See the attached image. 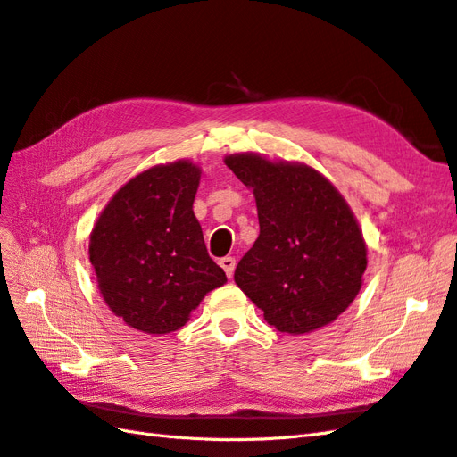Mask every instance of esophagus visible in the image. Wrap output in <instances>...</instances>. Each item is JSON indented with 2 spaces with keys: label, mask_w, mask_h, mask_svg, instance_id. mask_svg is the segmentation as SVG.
<instances>
[{
  "label": "esophagus",
  "mask_w": 457,
  "mask_h": 457,
  "mask_svg": "<svg viewBox=\"0 0 457 457\" xmlns=\"http://www.w3.org/2000/svg\"><path fill=\"white\" fill-rule=\"evenodd\" d=\"M219 265L223 267V270L227 272V276L230 278L232 272H234V267H237V259H234V257H223V259H219Z\"/></svg>",
  "instance_id": "obj_1"
}]
</instances>
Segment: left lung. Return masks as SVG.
<instances>
[{"label":"left lung","mask_w":457,"mask_h":457,"mask_svg":"<svg viewBox=\"0 0 457 457\" xmlns=\"http://www.w3.org/2000/svg\"><path fill=\"white\" fill-rule=\"evenodd\" d=\"M225 163L253 190L259 217V237L234 282L284 334L334 322L361 292L368 267V245L347 200L307 163L257 152L228 154Z\"/></svg>","instance_id":"8db88e82"}]
</instances>
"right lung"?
<instances>
[{
	"label": "right lung",
	"mask_w": 457,
	"mask_h": 457,
	"mask_svg": "<svg viewBox=\"0 0 457 457\" xmlns=\"http://www.w3.org/2000/svg\"><path fill=\"white\" fill-rule=\"evenodd\" d=\"M200 177L190 160L152 165L110 198L89 234L104 303L143 334L183 328L205 294L227 282L192 210Z\"/></svg>",
	"instance_id": "obj_1"
}]
</instances>
